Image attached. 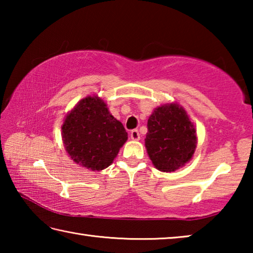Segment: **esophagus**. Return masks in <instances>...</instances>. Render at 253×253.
I'll return each mask as SVG.
<instances>
[{"instance_id":"1","label":"esophagus","mask_w":253,"mask_h":253,"mask_svg":"<svg viewBox=\"0 0 253 253\" xmlns=\"http://www.w3.org/2000/svg\"><path fill=\"white\" fill-rule=\"evenodd\" d=\"M129 136L132 140H138L140 138V135H139V131L137 129H132L129 132Z\"/></svg>"}]
</instances>
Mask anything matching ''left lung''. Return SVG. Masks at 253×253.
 I'll list each match as a JSON object with an SVG mask.
<instances>
[{
	"instance_id": "1",
	"label": "left lung",
	"mask_w": 253,
	"mask_h": 253,
	"mask_svg": "<svg viewBox=\"0 0 253 253\" xmlns=\"http://www.w3.org/2000/svg\"><path fill=\"white\" fill-rule=\"evenodd\" d=\"M145 138L148 156L162 172H174L193 156L196 130L186 111L177 104L158 107L147 122Z\"/></svg>"
}]
</instances>
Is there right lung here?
<instances>
[{
	"instance_id": "right-lung-1",
	"label": "right lung",
	"mask_w": 253,
	"mask_h": 253,
	"mask_svg": "<svg viewBox=\"0 0 253 253\" xmlns=\"http://www.w3.org/2000/svg\"><path fill=\"white\" fill-rule=\"evenodd\" d=\"M62 138L76 163L91 170H101L113 163L128 137L123 124L109 113L104 100L87 97L67 115Z\"/></svg>"
}]
</instances>
